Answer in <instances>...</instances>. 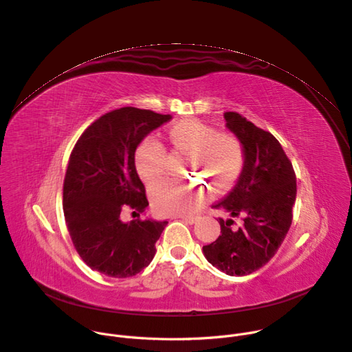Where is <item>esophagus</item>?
Masks as SVG:
<instances>
[{
  "label": "esophagus",
  "mask_w": 352,
  "mask_h": 352,
  "mask_svg": "<svg viewBox=\"0 0 352 352\" xmlns=\"http://www.w3.org/2000/svg\"><path fill=\"white\" fill-rule=\"evenodd\" d=\"M182 221L188 223V225H194V223H197V217H189V216H182L179 217Z\"/></svg>",
  "instance_id": "esophagus-1"
}]
</instances>
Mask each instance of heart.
Instances as JSON below:
<instances>
[{
	"instance_id": "b5f03b06",
	"label": "heart",
	"mask_w": 352,
	"mask_h": 352,
	"mask_svg": "<svg viewBox=\"0 0 352 352\" xmlns=\"http://www.w3.org/2000/svg\"><path fill=\"white\" fill-rule=\"evenodd\" d=\"M173 146L189 155L188 170L214 182L217 190L226 189L241 173L244 153L240 140L232 133H219L212 126L184 120L168 131ZM166 150L154 136H147L135 151V166L140 178L154 184L164 175ZM209 199L202 186L166 181L151 189V204L160 216H189Z\"/></svg>"
}]
</instances>
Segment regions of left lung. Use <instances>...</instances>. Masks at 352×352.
Segmentation results:
<instances>
[{"label": "left lung", "instance_id": "left-lung-1", "mask_svg": "<svg viewBox=\"0 0 352 352\" xmlns=\"http://www.w3.org/2000/svg\"><path fill=\"white\" fill-rule=\"evenodd\" d=\"M226 126L243 146L244 166L232 192L213 208L232 217L220 223V236L204 245L206 260L232 276L248 275L265 265L292 225L296 175L280 143L237 112H225Z\"/></svg>", "mask_w": 352, "mask_h": 352}]
</instances>
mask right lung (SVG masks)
<instances>
[{"label": "right lung", "instance_id": "right-lung-1", "mask_svg": "<svg viewBox=\"0 0 352 352\" xmlns=\"http://www.w3.org/2000/svg\"><path fill=\"white\" fill-rule=\"evenodd\" d=\"M171 115L124 107L91 123L77 140L63 185V210L72 241L82 261L112 278H129L147 267L155 241L168 221L120 220L131 208L148 206L135 151Z\"/></svg>", "mask_w": 352, "mask_h": 352}]
</instances>
